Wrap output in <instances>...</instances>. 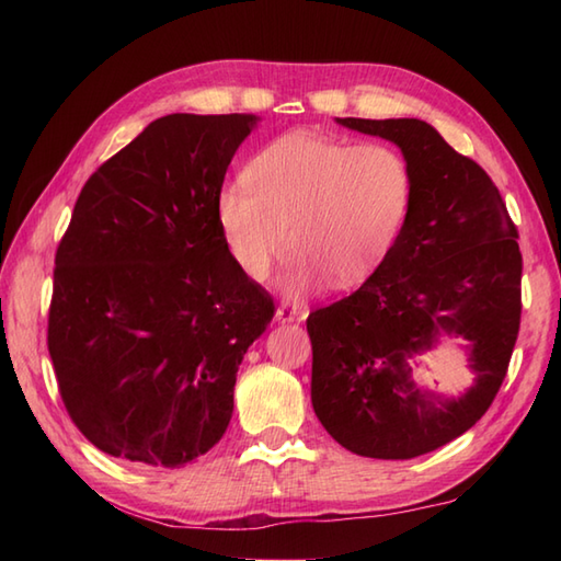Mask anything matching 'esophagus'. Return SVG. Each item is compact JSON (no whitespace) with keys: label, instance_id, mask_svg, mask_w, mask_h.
Instances as JSON below:
<instances>
[{"label":"esophagus","instance_id":"1","mask_svg":"<svg viewBox=\"0 0 561 561\" xmlns=\"http://www.w3.org/2000/svg\"><path fill=\"white\" fill-rule=\"evenodd\" d=\"M306 318V308L296 306V304H282L277 308V320L282 323H291V320H304Z\"/></svg>","mask_w":561,"mask_h":561}]
</instances>
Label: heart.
I'll list each match as a JSON object with an SVG mask.
<instances>
[{
    "label": "heart",
    "instance_id": "obj_1",
    "mask_svg": "<svg viewBox=\"0 0 561 561\" xmlns=\"http://www.w3.org/2000/svg\"><path fill=\"white\" fill-rule=\"evenodd\" d=\"M241 183L219 199L226 248L248 277H267L284 248V287L308 291L320 279L342 289L362 282L402 229L412 205V171L383 141L344 145L289 133L245 163Z\"/></svg>",
    "mask_w": 561,
    "mask_h": 561
}]
</instances>
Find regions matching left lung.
I'll return each instance as SVG.
<instances>
[{
	"label": "left lung",
	"mask_w": 561,
	"mask_h": 561,
	"mask_svg": "<svg viewBox=\"0 0 561 561\" xmlns=\"http://www.w3.org/2000/svg\"><path fill=\"white\" fill-rule=\"evenodd\" d=\"M337 123L396 141L412 171V205L371 277L308 316L311 400L340 446L408 460L478 424L504 383L523 308L518 229L482 165L432 125L416 117ZM438 331L473 344L479 380L458 401L424 397L403 364Z\"/></svg>",
	"instance_id": "1"
}]
</instances>
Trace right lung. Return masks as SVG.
<instances>
[{"label":"right lung","instance_id":"add662e5","mask_svg":"<svg viewBox=\"0 0 561 561\" xmlns=\"http://www.w3.org/2000/svg\"><path fill=\"white\" fill-rule=\"evenodd\" d=\"M253 123L159 117L77 197L55 253L47 352L71 422L113 458L181 468L231 422L238 364L274 318L217 217Z\"/></svg>","mask_w":561,"mask_h":561}]
</instances>
